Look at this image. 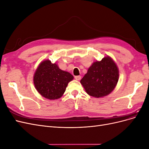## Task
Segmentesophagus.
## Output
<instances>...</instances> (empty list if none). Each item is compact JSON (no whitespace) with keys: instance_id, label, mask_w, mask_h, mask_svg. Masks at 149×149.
<instances>
[{"instance_id":"34e87169","label":"esophagus","mask_w":149,"mask_h":149,"mask_svg":"<svg viewBox=\"0 0 149 149\" xmlns=\"http://www.w3.org/2000/svg\"><path fill=\"white\" fill-rule=\"evenodd\" d=\"M74 78H75L76 80L79 81V80L81 79V76H74Z\"/></svg>"}]
</instances>
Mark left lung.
Listing matches in <instances>:
<instances>
[{"mask_svg": "<svg viewBox=\"0 0 149 149\" xmlns=\"http://www.w3.org/2000/svg\"><path fill=\"white\" fill-rule=\"evenodd\" d=\"M119 76L118 66L110 56H107L101 61L93 62L80 83L89 96L100 98L113 91Z\"/></svg>", "mask_w": 149, "mask_h": 149, "instance_id": "8db88e82", "label": "left lung"}]
</instances>
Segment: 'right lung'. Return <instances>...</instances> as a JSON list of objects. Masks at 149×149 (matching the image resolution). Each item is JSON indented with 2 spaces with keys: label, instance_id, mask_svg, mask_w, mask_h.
<instances>
[{
  "label": "right lung",
  "instance_id": "right-lung-1",
  "mask_svg": "<svg viewBox=\"0 0 149 149\" xmlns=\"http://www.w3.org/2000/svg\"><path fill=\"white\" fill-rule=\"evenodd\" d=\"M74 77L69 72L61 70L50 60H43L33 75L35 89L40 95L49 100L60 98L66 91L69 82Z\"/></svg>",
  "mask_w": 149,
  "mask_h": 149
}]
</instances>
